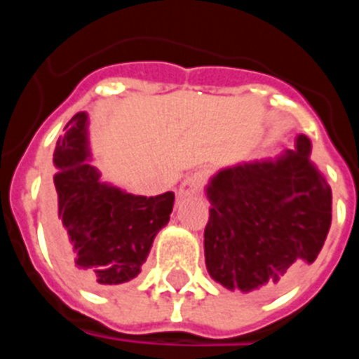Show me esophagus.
<instances>
[{"label": "esophagus", "mask_w": 359, "mask_h": 359, "mask_svg": "<svg viewBox=\"0 0 359 359\" xmlns=\"http://www.w3.org/2000/svg\"><path fill=\"white\" fill-rule=\"evenodd\" d=\"M205 182H208V171H194L188 175L187 179L182 180V184H180L179 192L180 196H192L198 194L203 187H205Z\"/></svg>", "instance_id": "esophagus-1"}]
</instances>
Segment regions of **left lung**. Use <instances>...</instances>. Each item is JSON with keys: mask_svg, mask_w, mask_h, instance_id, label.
Segmentation results:
<instances>
[{"mask_svg": "<svg viewBox=\"0 0 359 359\" xmlns=\"http://www.w3.org/2000/svg\"><path fill=\"white\" fill-rule=\"evenodd\" d=\"M311 142L275 161L219 171L208 187L203 231L211 278L229 290L265 298L283 290L316 262L331 229V188L309 159Z\"/></svg>", "mask_w": 359, "mask_h": 359, "instance_id": "1", "label": "left lung"}]
</instances>
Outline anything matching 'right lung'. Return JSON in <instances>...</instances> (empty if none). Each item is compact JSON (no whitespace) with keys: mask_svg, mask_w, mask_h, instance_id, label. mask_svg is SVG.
<instances>
[{"mask_svg":"<svg viewBox=\"0 0 359 359\" xmlns=\"http://www.w3.org/2000/svg\"><path fill=\"white\" fill-rule=\"evenodd\" d=\"M86 159V113H76L53 151L51 234L74 277L107 288L140 273L156 234L169 223L175 194H126L100 182Z\"/></svg>","mask_w":359,"mask_h":359,"instance_id":"1","label":"right lung"}]
</instances>
